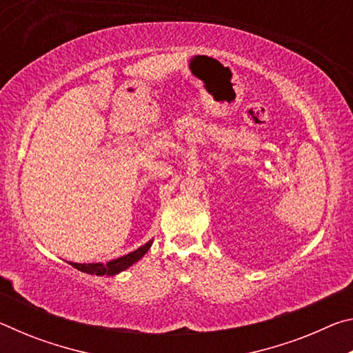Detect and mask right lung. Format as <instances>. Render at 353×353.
I'll return each instance as SVG.
<instances>
[{
	"instance_id": "obj_1",
	"label": "right lung",
	"mask_w": 353,
	"mask_h": 353,
	"mask_svg": "<svg viewBox=\"0 0 353 353\" xmlns=\"http://www.w3.org/2000/svg\"><path fill=\"white\" fill-rule=\"evenodd\" d=\"M151 244L152 241H148L145 246L139 248L137 250H134V252H130L124 256H119V259L105 263V265H103V263H88V265H85V263H70V265L76 268V270L87 274H97V276H105L107 274V276H115V274L128 270L129 266H132L135 261H139L141 256L148 252L149 248H151Z\"/></svg>"
}]
</instances>
